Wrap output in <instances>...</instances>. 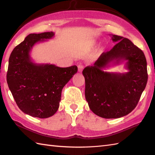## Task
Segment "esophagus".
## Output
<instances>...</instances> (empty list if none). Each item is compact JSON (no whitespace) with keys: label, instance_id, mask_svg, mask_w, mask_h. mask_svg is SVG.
Wrapping results in <instances>:
<instances>
[{"label":"esophagus","instance_id":"1","mask_svg":"<svg viewBox=\"0 0 155 155\" xmlns=\"http://www.w3.org/2000/svg\"><path fill=\"white\" fill-rule=\"evenodd\" d=\"M83 68H84V67H83V65H82V64H79L78 66V72H81L82 71H83Z\"/></svg>","mask_w":155,"mask_h":155}]
</instances>
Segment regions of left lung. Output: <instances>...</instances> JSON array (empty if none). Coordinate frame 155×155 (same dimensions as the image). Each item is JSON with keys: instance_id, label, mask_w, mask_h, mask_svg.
<instances>
[{"instance_id": "left-lung-1", "label": "left lung", "mask_w": 155, "mask_h": 155, "mask_svg": "<svg viewBox=\"0 0 155 155\" xmlns=\"http://www.w3.org/2000/svg\"><path fill=\"white\" fill-rule=\"evenodd\" d=\"M116 42L110 51L103 52L93 66L83 71L85 98L90 109L104 118H117L132 112L146 87L148 74L143 52L129 39L110 35ZM126 61L124 74L103 71L112 64Z\"/></svg>"}]
</instances>
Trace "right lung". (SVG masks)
<instances>
[{
  "instance_id": "right-lung-1",
  "label": "right lung",
  "mask_w": 155,
  "mask_h": 155,
  "mask_svg": "<svg viewBox=\"0 0 155 155\" xmlns=\"http://www.w3.org/2000/svg\"><path fill=\"white\" fill-rule=\"evenodd\" d=\"M54 36L53 32L28 35L9 57L6 74L9 89L20 109L33 117L45 118L56 113L62 88L78 71L76 65L61 68L32 60L34 46Z\"/></svg>"
}]
</instances>
